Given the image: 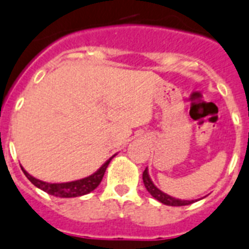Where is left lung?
Segmentation results:
<instances>
[{
  "label": "left lung",
  "instance_id": "left-lung-1",
  "mask_svg": "<svg viewBox=\"0 0 249 249\" xmlns=\"http://www.w3.org/2000/svg\"><path fill=\"white\" fill-rule=\"evenodd\" d=\"M142 179H143V184H145V188L147 189V191L150 193L152 196L159 200L160 203L165 204V205H170V207H182V205H189V204L194 203L195 200H181V199H176L174 196H170L166 193L161 191L160 189L155 185L152 180H151L150 175H148L147 167L145 169L143 174H142Z\"/></svg>",
  "mask_w": 249,
  "mask_h": 249
}]
</instances>
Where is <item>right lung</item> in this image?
<instances>
[{
	"label": "right lung",
	"mask_w": 249,
	"mask_h": 249,
	"mask_svg": "<svg viewBox=\"0 0 249 249\" xmlns=\"http://www.w3.org/2000/svg\"><path fill=\"white\" fill-rule=\"evenodd\" d=\"M114 156H116V155H113L110 159H108V160L106 161L94 174H92V175L87 176L84 179L75 180V181L69 182H54V184H53V182L42 181V180L36 179V178L30 175L23 167H21V169H22L25 176H26L30 181L33 182L36 188L41 189L42 191H45L48 194L54 195V196L58 197H76L89 194L90 191L94 190V189L101 184L102 179H103L104 176V173H106V170H107L110 160H112Z\"/></svg>",
	"instance_id": "obj_1"
}]
</instances>
